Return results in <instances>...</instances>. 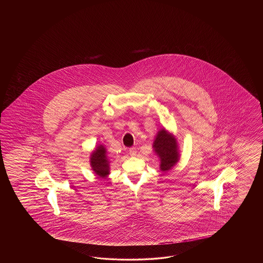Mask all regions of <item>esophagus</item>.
Masks as SVG:
<instances>
[{"label": "esophagus", "instance_id": "1", "mask_svg": "<svg viewBox=\"0 0 263 263\" xmlns=\"http://www.w3.org/2000/svg\"><path fill=\"white\" fill-rule=\"evenodd\" d=\"M136 153H137V151H136V148H135V147H132V148H129V154L130 156H135V155H136Z\"/></svg>", "mask_w": 263, "mask_h": 263}]
</instances>
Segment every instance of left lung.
<instances>
[{
    "mask_svg": "<svg viewBox=\"0 0 263 263\" xmlns=\"http://www.w3.org/2000/svg\"><path fill=\"white\" fill-rule=\"evenodd\" d=\"M152 148L160 159V170L163 173L168 172L179 162L180 154L177 138L164 128L157 133Z\"/></svg>",
    "mask_w": 263,
    "mask_h": 263,
    "instance_id": "1",
    "label": "left lung"
}]
</instances>
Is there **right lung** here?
Segmentation results:
<instances>
[{
    "label": "right lung",
    "mask_w": 263,
    "mask_h": 263,
    "mask_svg": "<svg viewBox=\"0 0 263 263\" xmlns=\"http://www.w3.org/2000/svg\"><path fill=\"white\" fill-rule=\"evenodd\" d=\"M90 165L94 173L101 179H105L110 174V160L107 156L106 147L99 145L90 155Z\"/></svg>",
    "instance_id": "right-lung-1"
}]
</instances>
